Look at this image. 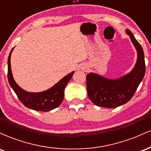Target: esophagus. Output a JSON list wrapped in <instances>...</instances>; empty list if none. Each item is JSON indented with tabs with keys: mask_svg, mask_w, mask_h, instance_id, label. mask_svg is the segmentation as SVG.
I'll list each match as a JSON object with an SVG mask.
<instances>
[{
	"mask_svg": "<svg viewBox=\"0 0 151 151\" xmlns=\"http://www.w3.org/2000/svg\"><path fill=\"white\" fill-rule=\"evenodd\" d=\"M88 70H89V68H88L87 65H83L81 66V70L83 71V72H87Z\"/></svg>",
	"mask_w": 151,
	"mask_h": 151,
	"instance_id": "esophagus-1",
	"label": "esophagus"
}]
</instances>
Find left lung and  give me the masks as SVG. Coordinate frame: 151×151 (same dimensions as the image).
Returning a JSON list of instances; mask_svg holds the SVG:
<instances>
[{"mask_svg":"<svg viewBox=\"0 0 151 151\" xmlns=\"http://www.w3.org/2000/svg\"><path fill=\"white\" fill-rule=\"evenodd\" d=\"M126 32L137 51V61L133 70L116 79H108L92 72L86 76L88 96L98 106L116 108L127 103L144 77L145 65L143 48L129 29L126 30Z\"/></svg>","mask_w":151,"mask_h":151,"instance_id":"8db88e82","label":"left lung"}]
</instances>
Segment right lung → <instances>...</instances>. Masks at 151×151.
<instances>
[{"label":"right lung","mask_w":151,"mask_h":151,"mask_svg":"<svg viewBox=\"0 0 151 151\" xmlns=\"http://www.w3.org/2000/svg\"><path fill=\"white\" fill-rule=\"evenodd\" d=\"M13 49L14 47L10 51L8 60V79L10 86L20 101L27 108L40 111H50L58 107L63 101L65 86L72 79L74 72L66 75L46 91L36 93L28 92L20 88L13 79L10 65V57Z\"/></svg>","instance_id":"add662e5"}]
</instances>
